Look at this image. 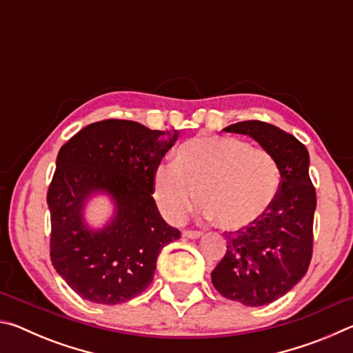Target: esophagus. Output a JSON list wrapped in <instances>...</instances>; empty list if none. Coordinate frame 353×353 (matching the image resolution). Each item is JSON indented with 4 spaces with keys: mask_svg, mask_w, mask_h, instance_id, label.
Returning a JSON list of instances; mask_svg holds the SVG:
<instances>
[{
    "mask_svg": "<svg viewBox=\"0 0 353 353\" xmlns=\"http://www.w3.org/2000/svg\"><path fill=\"white\" fill-rule=\"evenodd\" d=\"M182 236L190 238V240H196V238H201L202 236V232H198V230H183L182 232Z\"/></svg>",
    "mask_w": 353,
    "mask_h": 353,
    "instance_id": "34e87169",
    "label": "esophagus"
}]
</instances>
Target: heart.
Masks as SVG:
<instances>
[{"mask_svg": "<svg viewBox=\"0 0 353 353\" xmlns=\"http://www.w3.org/2000/svg\"><path fill=\"white\" fill-rule=\"evenodd\" d=\"M279 190L270 152L230 137H198L182 143L172 163L154 172V198L163 216L181 223L194 205L221 229L248 227L268 212Z\"/></svg>", "mask_w": 353, "mask_h": 353, "instance_id": "obj_1", "label": "heart"}]
</instances>
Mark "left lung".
Wrapping results in <instances>:
<instances>
[{
	"mask_svg": "<svg viewBox=\"0 0 353 353\" xmlns=\"http://www.w3.org/2000/svg\"><path fill=\"white\" fill-rule=\"evenodd\" d=\"M223 130L249 135L270 152L280 185L261 218L225 232L227 252L212 272V283L230 301L246 307L268 305L294 288L312 261L316 191L308 174L310 155L296 137L256 119Z\"/></svg>",
	"mask_w": 353,
	"mask_h": 353,
	"instance_id": "left-lung-1",
	"label": "left lung"
}]
</instances>
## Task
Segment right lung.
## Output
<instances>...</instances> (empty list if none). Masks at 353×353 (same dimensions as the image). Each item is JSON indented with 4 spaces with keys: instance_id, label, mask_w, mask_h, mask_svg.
I'll list each match as a JSON object with an SVG mask.
<instances>
[{
    "instance_id": "1",
    "label": "right lung",
    "mask_w": 353,
    "mask_h": 353,
    "mask_svg": "<svg viewBox=\"0 0 353 353\" xmlns=\"http://www.w3.org/2000/svg\"><path fill=\"white\" fill-rule=\"evenodd\" d=\"M177 137L179 130L105 119L81 129L59 151L46 198L51 261L85 301L117 305L141 294L160 250L181 238L152 198L155 168ZM99 194L112 201L114 213L103 228H92L85 207Z\"/></svg>"
}]
</instances>
